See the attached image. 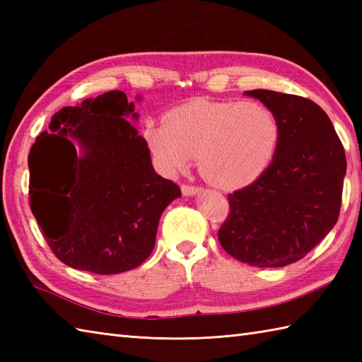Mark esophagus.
Wrapping results in <instances>:
<instances>
[{
	"label": "esophagus",
	"instance_id": "obj_1",
	"mask_svg": "<svg viewBox=\"0 0 362 362\" xmlns=\"http://www.w3.org/2000/svg\"><path fill=\"white\" fill-rule=\"evenodd\" d=\"M201 188L199 187H191V185H183L182 187V193H183V196H188V197H191V196H196V194H199L201 193Z\"/></svg>",
	"mask_w": 362,
	"mask_h": 362
}]
</instances>
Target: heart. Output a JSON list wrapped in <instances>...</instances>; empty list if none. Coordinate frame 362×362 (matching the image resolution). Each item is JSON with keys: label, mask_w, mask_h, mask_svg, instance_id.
Returning a JSON list of instances; mask_svg holds the SVG:
<instances>
[{"label": "heart", "mask_w": 362, "mask_h": 362, "mask_svg": "<svg viewBox=\"0 0 362 362\" xmlns=\"http://www.w3.org/2000/svg\"><path fill=\"white\" fill-rule=\"evenodd\" d=\"M141 136L163 174L187 171L197 157L206 182L236 191L250 187L272 166L281 124L257 101L193 99L168 112L165 121H146Z\"/></svg>", "instance_id": "b5f03b06"}]
</instances>
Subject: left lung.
<instances>
[{
    "mask_svg": "<svg viewBox=\"0 0 362 362\" xmlns=\"http://www.w3.org/2000/svg\"><path fill=\"white\" fill-rule=\"evenodd\" d=\"M244 95L279 117L281 141L267 173L228 194L230 216L218 238L243 263L283 267L302 259L336 226L347 160L332 119L316 103L261 88Z\"/></svg>",
    "mask_w": 362,
    "mask_h": 362,
    "instance_id": "left-lung-1",
    "label": "left lung"
}]
</instances>
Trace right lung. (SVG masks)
I'll return each mask as SVG.
<instances>
[{"label": "right lung", "instance_id": "add662e5", "mask_svg": "<svg viewBox=\"0 0 362 362\" xmlns=\"http://www.w3.org/2000/svg\"><path fill=\"white\" fill-rule=\"evenodd\" d=\"M141 101V96H136ZM122 91L54 113L29 152L30 210L62 263L99 275L148 258L166 206L180 188L152 166Z\"/></svg>", "mask_w": 362, "mask_h": 362}]
</instances>
